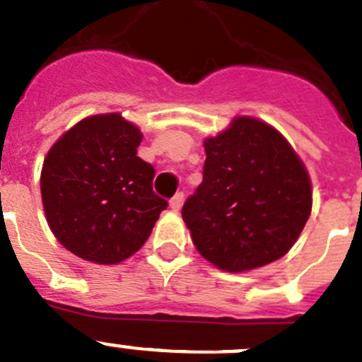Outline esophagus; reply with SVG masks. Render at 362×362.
I'll list each match as a JSON object with an SVG mask.
<instances>
[{
    "label": "esophagus",
    "instance_id": "1",
    "mask_svg": "<svg viewBox=\"0 0 362 362\" xmlns=\"http://www.w3.org/2000/svg\"><path fill=\"white\" fill-rule=\"evenodd\" d=\"M182 203H184V192H177V194L170 199V209L173 210V212H178L182 206Z\"/></svg>",
    "mask_w": 362,
    "mask_h": 362
}]
</instances>
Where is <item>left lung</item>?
Listing matches in <instances>:
<instances>
[{
	"instance_id": "1",
	"label": "left lung",
	"mask_w": 362,
	"mask_h": 362,
	"mask_svg": "<svg viewBox=\"0 0 362 362\" xmlns=\"http://www.w3.org/2000/svg\"><path fill=\"white\" fill-rule=\"evenodd\" d=\"M203 146V182L182 209L199 255L226 272L285 256L313 205L310 175L292 145L258 118L235 117Z\"/></svg>"
}]
</instances>
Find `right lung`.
I'll return each mask as SVG.
<instances>
[{"instance_id": "obj_1", "label": "right lung", "mask_w": 362, "mask_h": 362, "mask_svg": "<svg viewBox=\"0 0 362 362\" xmlns=\"http://www.w3.org/2000/svg\"><path fill=\"white\" fill-rule=\"evenodd\" d=\"M141 139L120 113L93 115L59 136L45 156V219L59 244L86 262L127 259L168 206L152 189L153 166L136 156Z\"/></svg>"}]
</instances>
